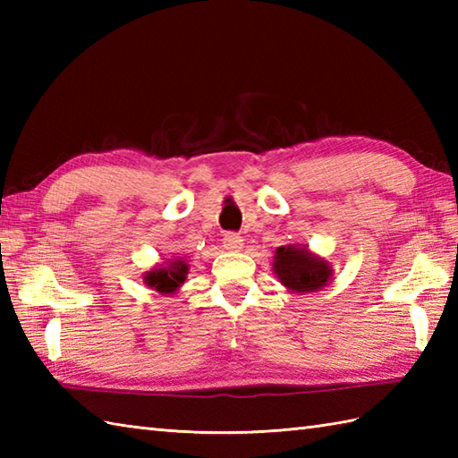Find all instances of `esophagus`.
Masks as SVG:
<instances>
[{"mask_svg":"<svg viewBox=\"0 0 458 458\" xmlns=\"http://www.w3.org/2000/svg\"><path fill=\"white\" fill-rule=\"evenodd\" d=\"M222 244L230 251H238L242 246H244V238L236 234V232H228V234H224Z\"/></svg>","mask_w":458,"mask_h":458,"instance_id":"34e87169","label":"esophagus"}]
</instances>
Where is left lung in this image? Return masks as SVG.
Masks as SVG:
<instances>
[{"label":"left lung","mask_w":458,"mask_h":458,"mask_svg":"<svg viewBox=\"0 0 458 458\" xmlns=\"http://www.w3.org/2000/svg\"><path fill=\"white\" fill-rule=\"evenodd\" d=\"M274 271L281 284L295 293H313L323 289L333 277V267L327 259L295 244L276 250Z\"/></svg>","instance_id":"obj_1"}]
</instances>
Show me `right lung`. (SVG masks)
Wrapping results in <instances>:
<instances>
[{"label":"right lung","instance_id":"right-lung-1","mask_svg":"<svg viewBox=\"0 0 458 458\" xmlns=\"http://www.w3.org/2000/svg\"><path fill=\"white\" fill-rule=\"evenodd\" d=\"M189 274V264L184 259H171L161 267H155L153 271L145 274L143 281L145 285L159 291V293H174L187 279Z\"/></svg>","mask_w":458,"mask_h":458}]
</instances>
